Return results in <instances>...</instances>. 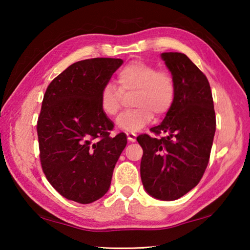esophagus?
<instances>
[{"label": "esophagus", "instance_id": "1", "mask_svg": "<svg viewBox=\"0 0 250 250\" xmlns=\"http://www.w3.org/2000/svg\"><path fill=\"white\" fill-rule=\"evenodd\" d=\"M126 137H128V140L130 142H134L135 139H137V134L133 132H126Z\"/></svg>", "mask_w": 250, "mask_h": 250}]
</instances>
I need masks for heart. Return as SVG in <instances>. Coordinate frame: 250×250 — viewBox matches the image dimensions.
<instances>
[{
	"mask_svg": "<svg viewBox=\"0 0 250 250\" xmlns=\"http://www.w3.org/2000/svg\"><path fill=\"white\" fill-rule=\"evenodd\" d=\"M117 88L105 83L99 92V104L104 115L115 117L124 103V95L133 94L134 108L121 113L117 119L120 129L134 132L146 125L153 118L164 116L174 103L176 83L167 70L146 62H131L118 71Z\"/></svg>",
	"mask_w": 250,
	"mask_h": 250,
	"instance_id": "heart-1",
	"label": "heart"
}]
</instances>
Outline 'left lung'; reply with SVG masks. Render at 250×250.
<instances>
[{
	"instance_id": "obj_1",
	"label": "left lung",
	"mask_w": 250,
	"mask_h": 250,
	"mask_svg": "<svg viewBox=\"0 0 250 250\" xmlns=\"http://www.w3.org/2000/svg\"><path fill=\"white\" fill-rule=\"evenodd\" d=\"M175 79L174 103L159 125L162 138L141 134L140 174L146 193L161 201L185 195L201 181L209 161L216 130L213 96L206 76L186 55L162 53Z\"/></svg>"
}]
</instances>
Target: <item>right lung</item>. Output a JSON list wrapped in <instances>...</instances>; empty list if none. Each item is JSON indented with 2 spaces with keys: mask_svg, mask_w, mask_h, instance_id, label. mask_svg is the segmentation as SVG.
Listing matches in <instances>:
<instances>
[{
  "mask_svg": "<svg viewBox=\"0 0 250 250\" xmlns=\"http://www.w3.org/2000/svg\"><path fill=\"white\" fill-rule=\"evenodd\" d=\"M122 62L120 58L77 62L46 89L37 121L42 168L67 200L89 204L111 184L126 137H110L113 124L100 108L99 92Z\"/></svg>",
  "mask_w": 250,
  "mask_h": 250,
  "instance_id": "add662e5",
  "label": "right lung"
}]
</instances>
